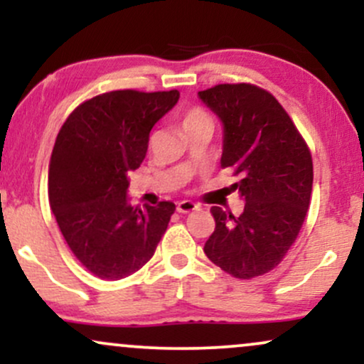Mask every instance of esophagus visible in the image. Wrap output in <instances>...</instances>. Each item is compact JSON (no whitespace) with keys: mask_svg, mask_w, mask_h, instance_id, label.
<instances>
[{"mask_svg":"<svg viewBox=\"0 0 364 364\" xmlns=\"http://www.w3.org/2000/svg\"><path fill=\"white\" fill-rule=\"evenodd\" d=\"M176 208H178L179 214H190V212L196 210L198 205H196V203H193V202H190V200H183V202L178 203Z\"/></svg>","mask_w":364,"mask_h":364,"instance_id":"34e87169","label":"esophagus"}]
</instances>
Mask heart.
<instances>
[{"label":"heart","instance_id":"1","mask_svg":"<svg viewBox=\"0 0 364 364\" xmlns=\"http://www.w3.org/2000/svg\"><path fill=\"white\" fill-rule=\"evenodd\" d=\"M200 123H210V118H208L202 109H198V107H193V109L186 111L181 121L183 128L193 127V124H200Z\"/></svg>","mask_w":364,"mask_h":364}]
</instances>
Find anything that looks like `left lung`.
Masks as SVG:
<instances>
[{"label":"left lung","mask_w":364,"mask_h":364,"mask_svg":"<svg viewBox=\"0 0 364 364\" xmlns=\"http://www.w3.org/2000/svg\"><path fill=\"white\" fill-rule=\"evenodd\" d=\"M223 123L220 166L240 174V217L212 207L215 229L203 252L224 272L253 279L277 267L304 223L313 186L308 145L277 99L250 83L198 92Z\"/></svg>","instance_id":"1"}]
</instances>
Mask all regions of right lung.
I'll list each match as a JSON object with an SVG mask.
<instances>
[{"label":"right lung","instance_id":"obj_1","mask_svg":"<svg viewBox=\"0 0 364 364\" xmlns=\"http://www.w3.org/2000/svg\"><path fill=\"white\" fill-rule=\"evenodd\" d=\"M178 90H114L80 104L49 161V205L78 262L118 281L152 258L176 210L173 202L132 207L129 171L140 168L150 129L176 106Z\"/></svg>","mask_w":364,"mask_h":364}]
</instances>
